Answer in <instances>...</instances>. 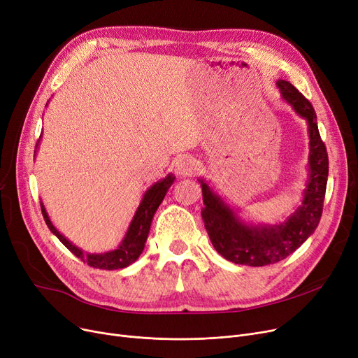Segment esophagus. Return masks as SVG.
<instances>
[{
    "mask_svg": "<svg viewBox=\"0 0 358 358\" xmlns=\"http://www.w3.org/2000/svg\"><path fill=\"white\" fill-rule=\"evenodd\" d=\"M196 162L190 157H181L176 164V174L178 177H189L194 173Z\"/></svg>",
    "mask_w": 358,
    "mask_h": 358,
    "instance_id": "esophagus-1",
    "label": "esophagus"
}]
</instances>
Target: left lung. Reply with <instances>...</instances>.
Instances as JSON below:
<instances>
[{
    "instance_id": "obj_1",
    "label": "left lung",
    "mask_w": 358,
    "mask_h": 358,
    "mask_svg": "<svg viewBox=\"0 0 358 358\" xmlns=\"http://www.w3.org/2000/svg\"><path fill=\"white\" fill-rule=\"evenodd\" d=\"M283 100L305 119L309 134L308 180L303 199L283 222L248 223L224 201L204 178H199L204 208L201 217L215 250L235 264L262 267L274 264L294 252L315 232L322 216L328 181V154L316 123V113L309 100L289 81L278 80Z\"/></svg>"
}]
</instances>
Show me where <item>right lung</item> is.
Segmentation results:
<instances>
[{"instance_id": "right-lung-1", "label": "right lung", "mask_w": 358, "mask_h": 358, "mask_svg": "<svg viewBox=\"0 0 358 358\" xmlns=\"http://www.w3.org/2000/svg\"><path fill=\"white\" fill-rule=\"evenodd\" d=\"M39 142H41V139H39ZM39 142H37V145H36L34 154L37 152V146H39ZM174 180H176V177L173 174H168L165 178L157 181L155 184L149 187L138 206L134 219H131V222L129 224V228L124 234V238L119 243V247L113 251L100 252V254L84 252L81 248L75 247L71 241H68L58 229L53 227V223L45 209L43 203H41L42 213H43L45 222L48 224V228L50 229V232L56 238H58L75 257L81 258V261L87 262L90 267L100 268V270L124 268V267L130 266L131 262H135L139 258V255L142 254L154 215H155L157 209L159 208V204L162 203L168 189L173 185Z\"/></svg>"}]
</instances>
